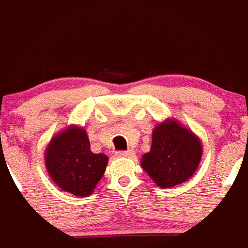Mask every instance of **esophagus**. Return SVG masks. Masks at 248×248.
<instances>
[{
	"mask_svg": "<svg viewBox=\"0 0 248 248\" xmlns=\"http://www.w3.org/2000/svg\"><path fill=\"white\" fill-rule=\"evenodd\" d=\"M118 157H133L135 156V153L133 150H128V151H118L117 153Z\"/></svg>",
	"mask_w": 248,
	"mask_h": 248,
	"instance_id": "esophagus-1",
	"label": "esophagus"
}]
</instances>
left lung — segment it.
Wrapping results in <instances>:
<instances>
[{
	"label": "left lung",
	"instance_id": "1",
	"mask_svg": "<svg viewBox=\"0 0 248 248\" xmlns=\"http://www.w3.org/2000/svg\"><path fill=\"white\" fill-rule=\"evenodd\" d=\"M201 156L200 139L176 120L166 119L155 126L150 151L141 157V168L157 186L169 189L189 180Z\"/></svg>",
	"mask_w": 248,
	"mask_h": 248
}]
</instances>
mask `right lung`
Segmentation results:
<instances>
[{
  "mask_svg": "<svg viewBox=\"0 0 248 248\" xmlns=\"http://www.w3.org/2000/svg\"><path fill=\"white\" fill-rule=\"evenodd\" d=\"M45 157L53 183L80 198L93 194L108 165V156L92 153L87 131L77 125L68 126L52 138Z\"/></svg>",
  "mask_w": 248,
  "mask_h": 248,
  "instance_id": "1",
  "label": "right lung"
}]
</instances>
